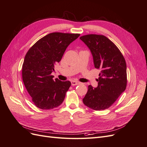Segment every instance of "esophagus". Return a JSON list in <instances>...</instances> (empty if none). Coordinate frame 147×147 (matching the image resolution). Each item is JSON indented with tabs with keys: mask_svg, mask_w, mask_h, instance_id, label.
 Instances as JSON below:
<instances>
[{
	"mask_svg": "<svg viewBox=\"0 0 147 147\" xmlns=\"http://www.w3.org/2000/svg\"><path fill=\"white\" fill-rule=\"evenodd\" d=\"M80 82H77V81H74V80H72V82H71V84H72V86H75V85H77V84H79Z\"/></svg>",
	"mask_w": 147,
	"mask_h": 147,
	"instance_id": "obj_1",
	"label": "esophagus"
}]
</instances>
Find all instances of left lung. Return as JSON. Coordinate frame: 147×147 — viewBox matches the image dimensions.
<instances>
[{"label": "left lung", "mask_w": 147, "mask_h": 147, "mask_svg": "<svg viewBox=\"0 0 147 147\" xmlns=\"http://www.w3.org/2000/svg\"><path fill=\"white\" fill-rule=\"evenodd\" d=\"M80 38L90 50L95 68L100 70L98 85L88 86L83 104L95 110L107 109L126 90L125 59L118 47L104 35L89 34Z\"/></svg>", "instance_id": "obj_1"}]
</instances>
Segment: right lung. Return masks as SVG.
<instances>
[{
	"mask_svg": "<svg viewBox=\"0 0 147 147\" xmlns=\"http://www.w3.org/2000/svg\"><path fill=\"white\" fill-rule=\"evenodd\" d=\"M79 36V34L50 33L38 40L26 53L22 67L23 80L38 108L52 109L63 103L71 83L53 80L51 74L66 48Z\"/></svg>",
	"mask_w": 147,
	"mask_h": 147,
	"instance_id": "1",
	"label": "right lung"
}]
</instances>
